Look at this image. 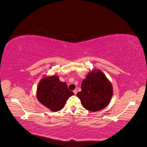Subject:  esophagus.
<instances>
[{"label": "esophagus", "instance_id": "34e87169", "mask_svg": "<svg viewBox=\"0 0 147 147\" xmlns=\"http://www.w3.org/2000/svg\"><path fill=\"white\" fill-rule=\"evenodd\" d=\"M74 94H76L77 93V90H74Z\"/></svg>", "mask_w": 147, "mask_h": 147}]
</instances>
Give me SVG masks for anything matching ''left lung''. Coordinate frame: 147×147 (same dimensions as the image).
I'll return each instance as SVG.
<instances>
[{"instance_id": "1", "label": "left lung", "mask_w": 147, "mask_h": 147, "mask_svg": "<svg viewBox=\"0 0 147 147\" xmlns=\"http://www.w3.org/2000/svg\"><path fill=\"white\" fill-rule=\"evenodd\" d=\"M77 96L84 108L97 112L107 106L113 95L112 84L100 70H92L82 83Z\"/></svg>"}]
</instances>
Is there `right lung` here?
<instances>
[{
    "label": "right lung",
    "mask_w": 147,
    "mask_h": 147,
    "mask_svg": "<svg viewBox=\"0 0 147 147\" xmlns=\"http://www.w3.org/2000/svg\"><path fill=\"white\" fill-rule=\"evenodd\" d=\"M74 94L66 83L61 82L56 75L43 78L37 89L38 101L53 112L61 110L66 101Z\"/></svg>",
    "instance_id": "1"
}]
</instances>
